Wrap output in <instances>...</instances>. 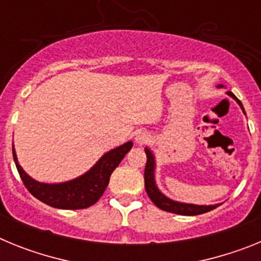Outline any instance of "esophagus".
Listing matches in <instances>:
<instances>
[{
    "instance_id": "34e87169",
    "label": "esophagus",
    "mask_w": 261,
    "mask_h": 261,
    "mask_svg": "<svg viewBox=\"0 0 261 261\" xmlns=\"http://www.w3.org/2000/svg\"><path fill=\"white\" fill-rule=\"evenodd\" d=\"M135 140L137 145H144L150 140V137H149V135H147L146 132H138L137 135H136Z\"/></svg>"
}]
</instances>
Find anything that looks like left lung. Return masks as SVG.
<instances>
[{"instance_id": "left-lung-1", "label": "left lung", "mask_w": 261, "mask_h": 261, "mask_svg": "<svg viewBox=\"0 0 261 261\" xmlns=\"http://www.w3.org/2000/svg\"><path fill=\"white\" fill-rule=\"evenodd\" d=\"M217 87H223V85H218ZM226 94L229 96H231L234 100H237V103L239 105V107L242 108L243 114L244 108L242 102L239 100L231 91H226ZM145 153H146L147 161L146 166H145V190L146 193L149 195L151 201L154 202V205H156L159 209L162 211L170 212V213L180 214V216H199V214L206 213V212H211L213 209H216L217 206H220L221 204L216 205H196V204H187V202H180L175 201V200L170 199L166 195H163L159 188L156 187L155 183V156H154L153 151L149 149V147H145Z\"/></svg>"}]
</instances>
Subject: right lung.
I'll list each match as a JSON object with an SVG mask.
<instances>
[{
	"label": "right lung",
	"instance_id": "right-lung-1",
	"mask_svg": "<svg viewBox=\"0 0 261 261\" xmlns=\"http://www.w3.org/2000/svg\"><path fill=\"white\" fill-rule=\"evenodd\" d=\"M132 146L133 142L128 141L121 146L115 147L103 154L98 162L84 175L71 180L53 184L40 183L32 179L18 162L14 145L13 156L23 184L36 199L57 209H85L100 199L107 188L112 171L123 161Z\"/></svg>",
	"mask_w": 261,
	"mask_h": 261
}]
</instances>
